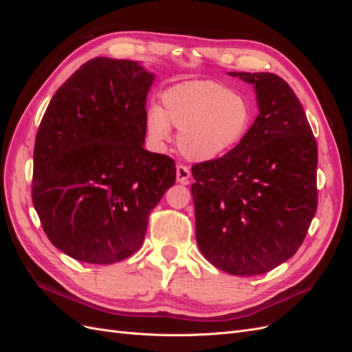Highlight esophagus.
Masks as SVG:
<instances>
[{"instance_id":"obj_1","label":"esophagus","mask_w":352,"mask_h":352,"mask_svg":"<svg viewBox=\"0 0 352 352\" xmlns=\"http://www.w3.org/2000/svg\"><path fill=\"white\" fill-rule=\"evenodd\" d=\"M189 177H190L189 168L186 166H184V164H179L176 167V180H177V182L182 184V185H188L189 184Z\"/></svg>"}]
</instances>
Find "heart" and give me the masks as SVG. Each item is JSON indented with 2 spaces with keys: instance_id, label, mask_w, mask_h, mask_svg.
I'll list each match as a JSON object with an SVG mask.
<instances>
[{
  "instance_id": "1",
  "label": "heart",
  "mask_w": 352,
  "mask_h": 352,
  "mask_svg": "<svg viewBox=\"0 0 352 352\" xmlns=\"http://www.w3.org/2000/svg\"><path fill=\"white\" fill-rule=\"evenodd\" d=\"M164 109L148 113L151 140L162 145L170 138V124L179 131V151L190 162L206 163L230 153L247 138L254 123V104L214 80L176 85L163 95Z\"/></svg>"
}]
</instances>
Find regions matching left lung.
Segmentation results:
<instances>
[{
  "instance_id": "obj_1",
  "label": "left lung",
  "mask_w": 352,
  "mask_h": 352,
  "mask_svg": "<svg viewBox=\"0 0 352 352\" xmlns=\"http://www.w3.org/2000/svg\"><path fill=\"white\" fill-rule=\"evenodd\" d=\"M229 74L254 85L260 113L235 150L192 166L195 236L214 267L255 276L289 260L305 239L317 210V142L278 74Z\"/></svg>"
}]
</instances>
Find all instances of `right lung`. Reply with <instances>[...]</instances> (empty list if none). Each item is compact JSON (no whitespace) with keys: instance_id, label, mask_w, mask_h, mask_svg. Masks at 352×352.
Wrapping results in <instances>:
<instances>
[{"instance_id":"right-lung-1","label":"right lung","mask_w":352,"mask_h":352,"mask_svg":"<svg viewBox=\"0 0 352 352\" xmlns=\"http://www.w3.org/2000/svg\"><path fill=\"white\" fill-rule=\"evenodd\" d=\"M153 80L136 61L92 58L42 117L32 201L51 243L74 260L113 264L136 252L176 182L173 158L144 148Z\"/></svg>"}]
</instances>
